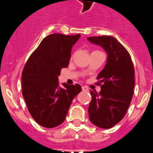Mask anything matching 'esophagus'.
<instances>
[{"mask_svg": "<svg viewBox=\"0 0 153 153\" xmlns=\"http://www.w3.org/2000/svg\"><path fill=\"white\" fill-rule=\"evenodd\" d=\"M82 88L83 91H88V88L86 87V86H82Z\"/></svg>", "mask_w": 153, "mask_h": 153, "instance_id": "esophagus-1", "label": "esophagus"}]
</instances>
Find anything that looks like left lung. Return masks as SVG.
<instances>
[{
  "label": "left lung",
  "mask_w": 153,
  "mask_h": 153,
  "mask_svg": "<svg viewBox=\"0 0 153 153\" xmlns=\"http://www.w3.org/2000/svg\"><path fill=\"white\" fill-rule=\"evenodd\" d=\"M88 40L100 45L108 54L107 62L97 76L99 93L91 91L88 115L92 124L110 128L119 123L128 110L135 85V70L129 53L111 36L89 37Z\"/></svg>",
  "instance_id": "8db88e82"
}]
</instances>
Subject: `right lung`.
Returning <instances> with one entry per match:
<instances>
[{
	"label": "right lung",
	"instance_id": "1",
	"mask_svg": "<svg viewBox=\"0 0 153 153\" xmlns=\"http://www.w3.org/2000/svg\"><path fill=\"white\" fill-rule=\"evenodd\" d=\"M80 34H52L30 54L22 71V95L33 119L45 128L65 120L72 100L82 91L78 84L58 87V76L68 67L72 46Z\"/></svg>",
	"mask_w": 153,
	"mask_h": 153
}]
</instances>
